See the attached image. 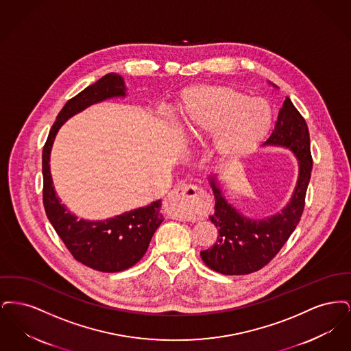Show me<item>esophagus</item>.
<instances>
[{
	"mask_svg": "<svg viewBox=\"0 0 351 351\" xmlns=\"http://www.w3.org/2000/svg\"><path fill=\"white\" fill-rule=\"evenodd\" d=\"M208 197L209 196L206 192L200 188L191 184H182L169 192L166 204L168 210L176 217L191 219L196 217V209L199 204L208 200Z\"/></svg>",
	"mask_w": 351,
	"mask_h": 351,
	"instance_id": "obj_1",
	"label": "esophagus"
}]
</instances>
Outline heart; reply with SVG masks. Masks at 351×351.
Wrapping results in <instances>:
<instances>
[{
    "mask_svg": "<svg viewBox=\"0 0 351 351\" xmlns=\"http://www.w3.org/2000/svg\"><path fill=\"white\" fill-rule=\"evenodd\" d=\"M178 123L192 143L213 136V155L219 163H232L256 150L271 133L274 110L263 99H250L229 85H193L180 95Z\"/></svg>",
    "mask_w": 351,
    "mask_h": 351,
    "instance_id": "1",
    "label": "heart"
}]
</instances>
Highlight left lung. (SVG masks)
Masks as SVG:
<instances>
[{
    "label": "left lung",
    "instance_id": "1",
    "mask_svg": "<svg viewBox=\"0 0 351 351\" xmlns=\"http://www.w3.org/2000/svg\"><path fill=\"white\" fill-rule=\"evenodd\" d=\"M265 145L283 146L293 151L299 160L298 185L289 204L280 213L256 221L239 215L225 200L215 179H210L216 205L209 219L219 235L215 246L201 251L200 255L208 267L219 274L247 275L265 267L300 222L313 160L306 122L289 97L284 101L275 129Z\"/></svg>",
    "mask_w": 351,
    "mask_h": 351
}]
</instances>
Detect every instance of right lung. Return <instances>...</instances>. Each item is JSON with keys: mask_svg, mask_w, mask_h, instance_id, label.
<instances>
[{"mask_svg": "<svg viewBox=\"0 0 351 351\" xmlns=\"http://www.w3.org/2000/svg\"><path fill=\"white\" fill-rule=\"evenodd\" d=\"M117 96H125L123 79L117 73H108L68 100L51 128L42 154L43 205L51 225L77 262L102 272L123 271L142 259L165 219L160 213L162 202L155 201L105 221L77 219L56 196L49 162L55 135L68 118L92 104Z\"/></svg>", "mask_w": 351, "mask_h": 351, "instance_id": "1", "label": "right lung"}]
</instances>
